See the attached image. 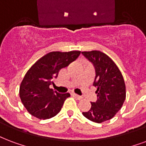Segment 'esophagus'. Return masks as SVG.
<instances>
[{
    "mask_svg": "<svg viewBox=\"0 0 146 146\" xmlns=\"http://www.w3.org/2000/svg\"><path fill=\"white\" fill-rule=\"evenodd\" d=\"M72 95H73L74 98H76L77 100H82V98H83L81 96H79L78 94H74V93H73V94H72Z\"/></svg>",
    "mask_w": 146,
    "mask_h": 146,
    "instance_id": "34e87169",
    "label": "esophagus"
}]
</instances>
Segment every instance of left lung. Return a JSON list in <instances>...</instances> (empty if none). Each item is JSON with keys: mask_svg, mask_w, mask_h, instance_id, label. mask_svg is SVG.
<instances>
[{"mask_svg": "<svg viewBox=\"0 0 146 146\" xmlns=\"http://www.w3.org/2000/svg\"><path fill=\"white\" fill-rule=\"evenodd\" d=\"M82 54L94 66L93 85L98 96L97 101L91 102L90 109L83 115L94 122L102 123L111 119L121 108L126 98L125 80L117 65L105 53L93 50Z\"/></svg>", "mask_w": 146, "mask_h": 146, "instance_id": "1", "label": "left lung"}]
</instances>
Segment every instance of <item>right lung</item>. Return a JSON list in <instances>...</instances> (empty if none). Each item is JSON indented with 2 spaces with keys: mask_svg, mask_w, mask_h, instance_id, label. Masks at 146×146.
Here are the masks:
<instances>
[{
  "mask_svg": "<svg viewBox=\"0 0 146 146\" xmlns=\"http://www.w3.org/2000/svg\"><path fill=\"white\" fill-rule=\"evenodd\" d=\"M80 51L51 52L38 60L21 81L20 98L29 113L38 119H48L56 116L70 94H59L49 88L59 71L66 67L80 56Z\"/></svg>",
  "mask_w": 146,
  "mask_h": 146,
  "instance_id": "add662e5",
  "label": "right lung"
}]
</instances>
